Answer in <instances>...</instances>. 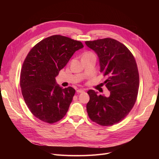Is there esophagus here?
I'll list each match as a JSON object with an SVG mask.
<instances>
[{"label": "esophagus", "instance_id": "34e87169", "mask_svg": "<svg viewBox=\"0 0 159 159\" xmlns=\"http://www.w3.org/2000/svg\"><path fill=\"white\" fill-rule=\"evenodd\" d=\"M77 93H83L84 92V89H78L76 91Z\"/></svg>", "mask_w": 159, "mask_h": 159}]
</instances>
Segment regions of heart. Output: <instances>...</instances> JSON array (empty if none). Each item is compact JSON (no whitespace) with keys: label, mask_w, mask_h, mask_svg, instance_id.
<instances>
[{"label":"heart","mask_w":159,"mask_h":159,"mask_svg":"<svg viewBox=\"0 0 159 159\" xmlns=\"http://www.w3.org/2000/svg\"><path fill=\"white\" fill-rule=\"evenodd\" d=\"M93 54L92 52H85V53H84V54H83V56H90V55H93Z\"/></svg>","instance_id":"b5f03b06"}]
</instances>
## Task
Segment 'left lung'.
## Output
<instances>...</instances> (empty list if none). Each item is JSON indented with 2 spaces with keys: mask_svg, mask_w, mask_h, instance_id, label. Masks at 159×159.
I'll use <instances>...</instances> for the list:
<instances>
[{
  "mask_svg": "<svg viewBox=\"0 0 159 159\" xmlns=\"http://www.w3.org/2000/svg\"><path fill=\"white\" fill-rule=\"evenodd\" d=\"M85 44L97 54L100 72L106 76L104 81L110 91L109 97L89 90L87 111L91 121L102 126L121 121L136 102L139 75L136 61L127 48L113 38L86 41Z\"/></svg>",
  "mask_w": 159,
  "mask_h": 159,
  "instance_id": "8db88e82",
  "label": "left lung"
}]
</instances>
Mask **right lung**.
<instances>
[{
  "label": "right lung",
  "instance_id": "obj_1",
  "mask_svg": "<svg viewBox=\"0 0 159 159\" xmlns=\"http://www.w3.org/2000/svg\"><path fill=\"white\" fill-rule=\"evenodd\" d=\"M83 47L80 41L54 35L38 42L28 54L20 84L25 102L36 118L54 123L66 115L75 90L60 87L56 77L75 51Z\"/></svg>",
  "mask_w": 159,
  "mask_h": 159
}]
</instances>
